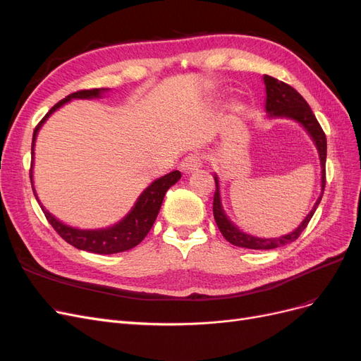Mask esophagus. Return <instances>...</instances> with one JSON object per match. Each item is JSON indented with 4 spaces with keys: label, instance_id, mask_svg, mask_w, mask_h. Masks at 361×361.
I'll list each match as a JSON object with an SVG mask.
<instances>
[{
    "label": "esophagus",
    "instance_id": "1",
    "mask_svg": "<svg viewBox=\"0 0 361 361\" xmlns=\"http://www.w3.org/2000/svg\"><path fill=\"white\" fill-rule=\"evenodd\" d=\"M200 166H202V158L199 155H195V154H190L182 159L180 171L183 174H190V173L197 170Z\"/></svg>",
    "mask_w": 361,
    "mask_h": 361
}]
</instances>
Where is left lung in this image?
<instances>
[{"label":"left lung","mask_w":361,"mask_h":361,"mask_svg":"<svg viewBox=\"0 0 361 361\" xmlns=\"http://www.w3.org/2000/svg\"><path fill=\"white\" fill-rule=\"evenodd\" d=\"M264 81L267 85V111L272 117H290L295 118L297 122H300L310 137L313 138L316 147L319 150V158H321V169H322V194L325 188V161H326V138L325 133L322 130L321 125L318 120H316L312 108L309 104L304 101V97L290 87L289 84L279 81L277 78H272V76L265 75ZM215 194H214V218L215 223L220 228V232L223 236L227 239L228 243L238 245V247H244V248H251V250H272V248H279L283 245H288L293 243L295 239H298L301 232L307 227L310 218L313 216L316 207H318L322 195L316 202L314 207L310 211V214L305 216V220L301 223L298 228L289 235L280 236V238H271V239H264V238H256L247 235L244 232L239 231L238 227H235L231 220L226 216L221 202H220V191H218V179L215 178Z\"/></svg>","instance_id":"left-lung-1"}]
</instances>
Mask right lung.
Masks as SVG:
<instances>
[{"label": "right lung", "instance_id": "1", "mask_svg": "<svg viewBox=\"0 0 361 361\" xmlns=\"http://www.w3.org/2000/svg\"><path fill=\"white\" fill-rule=\"evenodd\" d=\"M105 89H90V90H78L69 96L64 97L60 102L54 105L51 110L47 113V116L43 117L40 122L37 123L35 133H32V143H31V154L35 157V141L37 130L42 126V123L49 117L51 113L57 110L59 106L63 104H66L68 101L73 99V97H80V99H89V97H96L99 96L101 92ZM32 169V166H31ZM31 169H30V179L32 180L31 176ZM180 179V171H171L166 176H162L157 179L154 183L150 185L149 188L145 190V192L140 195L138 202L122 221L117 223L113 227L108 228H97V231H81V228H75L71 226L63 224L59 221L57 218H54L48 211L43 209L42 211L45 214L47 220L49 224L54 227L64 241L73 245L75 248L90 251V253H97V255H113V253H120V251H126L129 248H134L138 245L141 241H143L145 236L149 233V231L154 226L158 212L161 209V204L164 200V195H166L167 190L173 187L174 183ZM32 192H35V188H32ZM36 195V192H35ZM37 199V195H36ZM40 204V203H39Z\"/></svg>", "mask_w": 361, "mask_h": 361}]
</instances>
